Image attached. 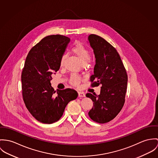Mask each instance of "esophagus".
Returning <instances> with one entry per match:
<instances>
[{
  "label": "esophagus",
  "instance_id": "34e87169",
  "mask_svg": "<svg viewBox=\"0 0 158 158\" xmlns=\"http://www.w3.org/2000/svg\"><path fill=\"white\" fill-rule=\"evenodd\" d=\"M78 96L79 97H85V94H84V93L81 92V91H79L78 92Z\"/></svg>",
  "mask_w": 158,
  "mask_h": 158
}]
</instances>
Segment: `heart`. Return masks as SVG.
<instances>
[{
    "label": "heart",
    "instance_id": "1",
    "mask_svg": "<svg viewBox=\"0 0 158 158\" xmlns=\"http://www.w3.org/2000/svg\"><path fill=\"white\" fill-rule=\"evenodd\" d=\"M71 52L76 54L78 58L80 59L81 62L85 65L89 62L91 59V53L87 48L80 43L76 44L71 49ZM66 56L65 54L62 55L60 60V66L62 67L64 64ZM81 82V78L76 74H72L70 78V82L71 84L77 86Z\"/></svg>",
    "mask_w": 158,
    "mask_h": 158
}]
</instances>
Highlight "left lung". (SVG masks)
<instances>
[{
    "mask_svg": "<svg viewBox=\"0 0 158 158\" xmlns=\"http://www.w3.org/2000/svg\"><path fill=\"white\" fill-rule=\"evenodd\" d=\"M88 41L96 57L94 74L90 76L91 87L101 85L99 95L87 93L93 102L89 118L100 123L113 120L125 103L128 76L117 50L102 37L90 35Z\"/></svg>",
    "mask_w": 158,
    "mask_h": 158,
    "instance_id": "left-lung-1",
    "label": "left lung"
}]
</instances>
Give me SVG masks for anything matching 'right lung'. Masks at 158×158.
I'll list each match as a JSON object with an SVG mask.
<instances>
[{
  "label": "right lung",
  "mask_w": 158,
  "mask_h": 158,
  "mask_svg": "<svg viewBox=\"0 0 158 158\" xmlns=\"http://www.w3.org/2000/svg\"><path fill=\"white\" fill-rule=\"evenodd\" d=\"M70 40L64 35H48L26 57L21 75L23 99L29 112L40 123L59 121L69 102L77 98L74 89L54 91L50 82L53 73L60 69V57Z\"/></svg>",
  "instance_id": "obj_1"
}]
</instances>
